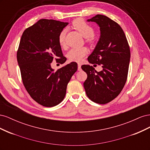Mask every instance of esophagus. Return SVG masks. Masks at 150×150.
<instances>
[{
    "label": "esophagus",
    "instance_id": "1",
    "mask_svg": "<svg viewBox=\"0 0 150 150\" xmlns=\"http://www.w3.org/2000/svg\"><path fill=\"white\" fill-rule=\"evenodd\" d=\"M78 71H81V64H79V63H78Z\"/></svg>",
    "mask_w": 150,
    "mask_h": 150
}]
</instances>
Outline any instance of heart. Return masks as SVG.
I'll return each mask as SVG.
<instances>
[{
    "mask_svg": "<svg viewBox=\"0 0 150 150\" xmlns=\"http://www.w3.org/2000/svg\"><path fill=\"white\" fill-rule=\"evenodd\" d=\"M72 25L81 35L84 36V38H87V41L88 42L93 43L94 42V29L91 25L86 22L84 20L81 19V18H78V19H76L72 21ZM65 35L66 30L64 29L62 30L59 35L58 42L61 47H65ZM87 53L88 49L86 47L72 48L67 52V56L71 61L79 62Z\"/></svg>",
    "mask_w": 150,
    "mask_h": 150,
    "instance_id": "b5f03b06",
    "label": "heart"
}]
</instances>
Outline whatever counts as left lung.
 Instances as JSON below:
<instances>
[{
	"label": "left lung",
	"instance_id": "8db88e82",
	"mask_svg": "<svg viewBox=\"0 0 150 150\" xmlns=\"http://www.w3.org/2000/svg\"><path fill=\"white\" fill-rule=\"evenodd\" d=\"M88 21L96 22L101 30L100 38L88 59L94 66L101 65L103 70L97 72L89 65L81 66L88 75L84 88L91 100L104 104L118 96L125 85L130 61L129 46L121 26L109 17L98 14Z\"/></svg>",
	"mask_w": 150,
	"mask_h": 150
}]
</instances>
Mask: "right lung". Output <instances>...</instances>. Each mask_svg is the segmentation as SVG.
<instances>
[{"label":"right lung","mask_w":150,"mask_h":150,"mask_svg":"<svg viewBox=\"0 0 150 150\" xmlns=\"http://www.w3.org/2000/svg\"><path fill=\"white\" fill-rule=\"evenodd\" d=\"M67 24L53 19H40L24 31L17 52L25 89L35 101L45 107L55 106L64 99L67 85L78 69L75 62L56 71L51 67L54 59L61 64L66 61L58 37Z\"/></svg>","instance_id":"right-lung-1"}]
</instances>
